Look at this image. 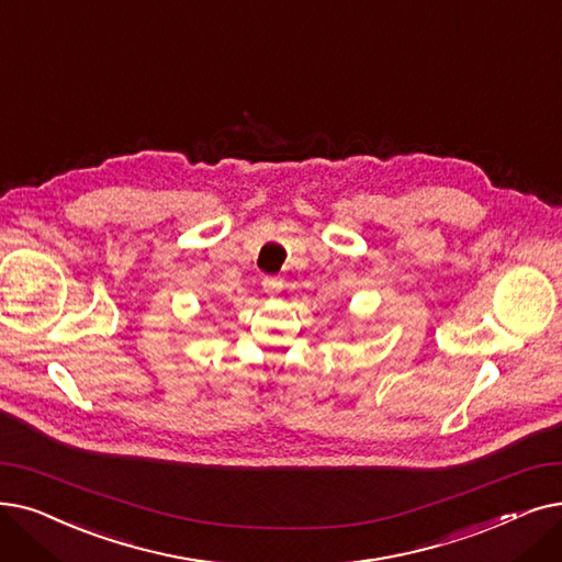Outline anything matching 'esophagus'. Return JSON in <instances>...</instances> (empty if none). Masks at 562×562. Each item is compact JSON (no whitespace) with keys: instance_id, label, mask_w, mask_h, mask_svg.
Listing matches in <instances>:
<instances>
[{"instance_id":"obj_1","label":"esophagus","mask_w":562,"mask_h":562,"mask_svg":"<svg viewBox=\"0 0 562 562\" xmlns=\"http://www.w3.org/2000/svg\"><path fill=\"white\" fill-rule=\"evenodd\" d=\"M261 286H263V291H266L268 296H278L284 284H282L280 278H263V280H261Z\"/></svg>"}]
</instances>
